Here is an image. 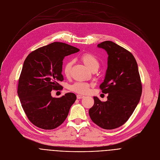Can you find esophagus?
Segmentation results:
<instances>
[{
  "instance_id": "1",
  "label": "esophagus",
  "mask_w": 160,
  "mask_h": 160,
  "mask_svg": "<svg viewBox=\"0 0 160 160\" xmlns=\"http://www.w3.org/2000/svg\"><path fill=\"white\" fill-rule=\"evenodd\" d=\"M84 97H85L84 96L81 95V94H78V95H77V99H82V98H83Z\"/></svg>"
}]
</instances>
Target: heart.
I'll return each instance as SVG.
<instances>
[{
  "label": "heart",
  "mask_w": 160,
  "mask_h": 160,
  "mask_svg": "<svg viewBox=\"0 0 160 160\" xmlns=\"http://www.w3.org/2000/svg\"><path fill=\"white\" fill-rule=\"evenodd\" d=\"M83 63L89 69L92 71L98 70L99 67V59L92 54L90 52L84 53L80 58ZM73 65V61H69L65 63L63 67V73L66 77H69L70 75V71ZM91 85L87 82H75L73 85H70V88L71 90L79 94H87L89 92Z\"/></svg>",
  "instance_id": "obj_1"
}]
</instances>
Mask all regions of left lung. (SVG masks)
<instances>
[{"label":"left lung","mask_w":160,"mask_h":160,"mask_svg":"<svg viewBox=\"0 0 160 160\" xmlns=\"http://www.w3.org/2000/svg\"><path fill=\"white\" fill-rule=\"evenodd\" d=\"M108 54V68L99 87L108 94L106 102L94 97V104L89 116L99 127L107 130L123 125L139 102L142 84L138 63L132 54L111 41L98 45Z\"/></svg>","instance_id":"8db88e82"}]
</instances>
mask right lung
<instances>
[{
	"mask_svg": "<svg viewBox=\"0 0 160 160\" xmlns=\"http://www.w3.org/2000/svg\"><path fill=\"white\" fill-rule=\"evenodd\" d=\"M80 49L62 42H53L32 52L24 61L19 78L18 95L29 120L38 128L52 130L66 120L77 96L68 92L52 98L63 80L62 61Z\"/></svg>",
	"mask_w": 160,
	"mask_h": 160,
	"instance_id": "1",
	"label": "right lung"
}]
</instances>
